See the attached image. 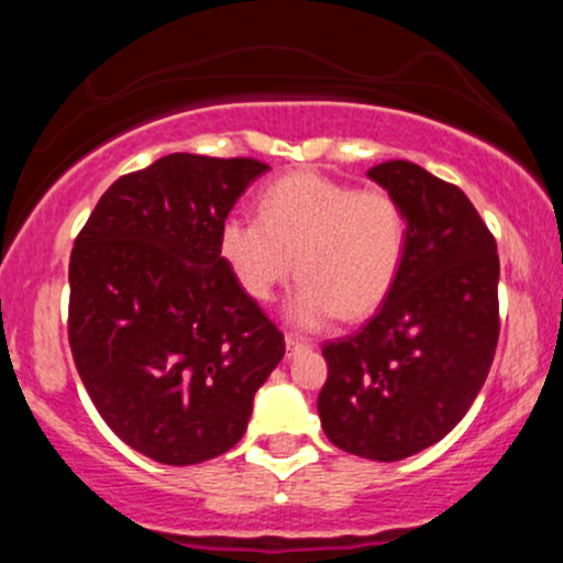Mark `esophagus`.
Instances as JSON below:
<instances>
[{"instance_id": "34e87169", "label": "esophagus", "mask_w": 563, "mask_h": 563, "mask_svg": "<svg viewBox=\"0 0 563 563\" xmlns=\"http://www.w3.org/2000/svg\"><path fill=\"white\" fill-rule=\"evenodd\" d=\"M307 349H312V344H309V341L296 339V335H286V352H288V357H296V354L307 352Z\"/></svg>"}]
</instances>
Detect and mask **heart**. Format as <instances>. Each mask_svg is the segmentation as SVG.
Segmentation results:
<instances>
[{
	"instance_id": "b5f03b06",
	"label": "heart",
	"mask_w": 563,
	"mask_h": 563,
	"mask_svg": "<svg viewBox=\"0 0 563 563\" xmlns=\"http://www.w3.org/2000/svg\"><path fill=\"white\" fill-rule=\"evenodd\" d=\"M407 249V219L386 190H354L301 172L260 196V219L232 214L219 228V256L251 299L269 301L288 275H301L286 314L322 328L357 320L391 294Z\"/></svg>"
}]
</instances>
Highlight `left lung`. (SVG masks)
<instances>
[{"instance_id":"left-lung-1","label":"left lung","mask_w":563,"mask_h":563,"mask_svg":"<svg viewBox=\"0 0 563 563\" xmlns=\"http://www.w3.org/2000/svg\"><path fill=\"white\" fill-rule=\"evenodd\" d=\"M367 177L402 206L405 262L363 331L322 346L318 412L335 448L394 463L448 437L484 386L500 331V260L461 187L410 161Z\"/></svg>"}]
</instances>
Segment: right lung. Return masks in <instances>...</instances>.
<instances>
[{"instance_id":"obj_1","label":"right lung","mask_w":563,"mask_h":563,"mask_svg":"<svg viewBox=\"0 0 563 563\" xmlns=\"http://www.w3.org/2000/svg\"><path fill=\"white\" fill-rule=\"evenodd\" d=\"M269 166L172 153L97 200L70 251L68 341L115 437L164 466L235 448L286 341L219 256Z\"/></svg>"}]
</instances>
